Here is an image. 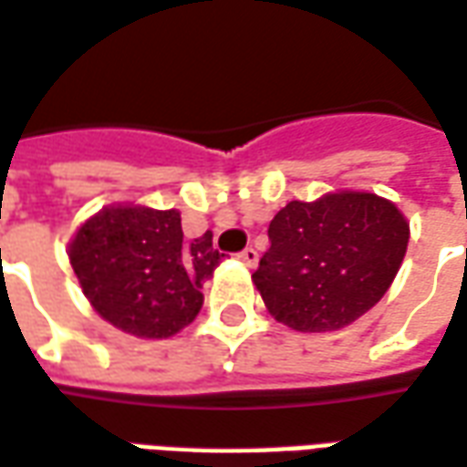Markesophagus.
<instances>
[{"label":"esophagus","mask_w":467,"mask_h":467,"mask_svg":"<svg viewBox=\"0 0 467 467\" xmlns=\"http://www.w3.org/2000/svg\"><path fill=\"white\" fill-rule=\"evenodd\" d=\"M237 257L243 260L244 265L253 267V265H255V263H257V250H255V247H244L243 253H240V255H237Z\"/></svg>","instance_id":"1"}]
</instances>
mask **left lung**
Instances as JSON below:
<instances>
[{"instance_id": "8db88e82", "label": "left lung", "mask_w": 467, "mask_h": 467, "mask_svg": "<svg viewBox=\"0 0 467 467\" xmlns=\"http://www.w3.org/2000/svg\"><path fill=\"white\" fill-rule=\"evenodd\" d=\"M270 247L253 273L275 321L296 331H336L369 311L392 285L410 224L392 202L338 192L290 202L267 227Z\"/></svg>"}]
</instances>
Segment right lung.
Masks as SVG:
<instances>
[{"mask_svg":"<svg viewBox=\"0 0 467 467\" xmlns=\"http://www.w3.org/2000/svg\"><path fill=\"white\" fill-rule=\"evenodd\" d=\"M212 234L184 240L177 210L109 207L70 243V265L109 324L141 338H166L194 321L202 285L223 263Z\"/></svg>","mask_w":467,"mask_h":467,"instance_id":"add662e5","label":"right lung"}]
</instances>
